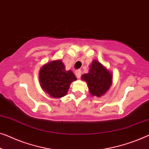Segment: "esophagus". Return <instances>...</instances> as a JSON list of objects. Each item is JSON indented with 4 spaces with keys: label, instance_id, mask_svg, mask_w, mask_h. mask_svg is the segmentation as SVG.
Instances as JSON below:
<instances>
[{
    "label": "esophagus",
    "instance_id": "obj_1",
    "mask_svg": "<svg viewBox=\"0 0 149 149\" xmlns=\"http://www.w3.org/2000/svg\"><path fill=\"white\" fill-rule=\"evenodd\" d=\"M75 75H76L77 78L79 79L80 77H81V70H77L75 71Z\"/></svg>",
    "mask_w": 149,
    "mask_h": 149
}]
</instances>
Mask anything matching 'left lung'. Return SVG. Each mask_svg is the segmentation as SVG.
<instances>
[{"instance_id":"left-lung-1","label":"left lung","mask_w":149,"mask_h":149,"mask_svg":"<svg viewBox=\"0 0 149 149\" xmlns=\"http://www.w3.org/2000/svg\"><path fill=\"white\" fill-rule=\"evenodd\" d=\"M89 66V72L82 75L81 79L87 83L92 96L100 97L111 87L113 76L98 60H93Z\"/></svg>"}]
</instances>
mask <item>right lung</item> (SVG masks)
I'll list each match as a JSON object with an SVG mask.
<instances>
[{
    "label": "right lung",
    "instance_id": "obj_1",
    "mask_svg": "<svg viewBox=\"0 0 149 149\" xmlns=\"http://www.w3.org/2000/svg\"><path fill=\"white\" fill-rule=\"evenodd\" d=\"M77 79L72 70L65 69L62 60H52L44 64L39 74L41 88L53 98L65 96L71 83Z\"/></svg>",
    "mask_w": 149,
    "mask_h": 149
}]
</instances>
